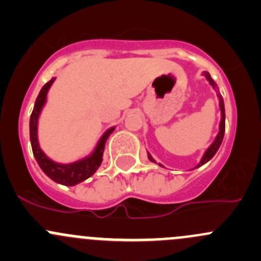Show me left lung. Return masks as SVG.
<instances>
[{"mask_svg":"<svg viewBox=\"0 0 261 261\" xmlns=\"http://www.w3.org/2000/svg\"><path fill=\"white\" fill-rule=\"evenodd\" d=\"M203 75H204V77L207 78V81H208L210 83H211V86L213 87V88H216V83H215V81H213L212 78H211V75H210V73L204 72V73H203ZM217 97H218V99H220V109H221L220 131H218V134H217V136H216L215 141H213V143L211 144V146H210L208 149L206 150V152H204L203 158H202L201 162H199V164L197 165L196 168L201 167V165L206 164V163L208 162V160H211L212 158L215 156L216 152H217L218 147L221 146V143H222V140H223V135H225V105H223V98H222V96H221L220 93H217ZM147 158H149L150 162L155 163V160L152 159V156H151V155L149 154V152H147ZM159 165H160V167H162V164H159Z\"/></svg>","mask_w":261,"mask_h":261,"instance_id":"left-lung-1","label":"left lung"}]
</instances>
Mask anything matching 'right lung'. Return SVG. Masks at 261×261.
Masks as SVG:
<instances>
[{
	"instance_id": "right-lung-1",
	"label": "right lung",
	"mask_w": 261,
	"mask_h": 261,
	"mask_svg": "<svg viewBox=\"0 0 261 261\" xmlns=\"http://www.w3.org/2000/svg\"><path fill=\"white\" fill-rule=\"evenodd\" d=\"M54 81L55 78H53L51 81L48 82V83L44 84L40 93H39L38 98H36L33 112H31V116H30L31 147H33L34 156H35L39 167L41 168V170L48 175L50 179L57 181V183L59 184H63V186H75V184L81 183V181L86 180L87 178L93 175L94 173H96V170L98 169V167L102 163V156H103L105 144H106L107 139H109V136L111 135L112 131L115 130V127L109 128V130L103 134V136L99 139L96 149H94V151L92 152L91 155L78 160V162L70 163V164H59V163H55L53 162L51 159H49V158L45 155V152H44L43 150L40 149V146H39L38 120H39V116H40L41 109H43V106L45 105L46 94H48L50 86H51Z\"/></svg>"
}]
</instances>
